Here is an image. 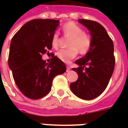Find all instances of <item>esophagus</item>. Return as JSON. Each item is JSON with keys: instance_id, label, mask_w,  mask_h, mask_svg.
I'll use <instances>...</instances> for the list:
<instances>
[{"instance_id": "1", "label": "esophagus", "mask_w": 128, "mask_h": 128, "mask_svg": "<svg viewBox=\"0 0 128 128\" xmlns=\"http://www.w3.org/2000/svg\"><path fill=\"white\" fill-rule=\"evenodd\" d=\"M70 70V67L68 66H66V71H67V72H69Z\"/></svg>"}]
</instances>
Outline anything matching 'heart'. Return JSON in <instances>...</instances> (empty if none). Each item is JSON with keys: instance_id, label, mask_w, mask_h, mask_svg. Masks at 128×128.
Wrapping results in <instances>:
<instances>
[{"instance_id": "1", "label": "heart", "mask_w": 128, "mask_h": 128, "mask_svg": "<svg viewBox=\"0 0 128 128\" xmlns=\"http://www.w3.org/2000/svg\"><path fill=\"white\" fill-rule=\"evenodd\" d=\"M62 31L65 37L70 38L68 47L67 49H62L57 53V56L64 63H70L78 56V51L81 54H86L91 48L92 38L88 33L84 32L80 26L73 22H68L62 26ZM51 42L53 47H58L60 44V36L54 33Z\"/></svg>"}]
</instances>
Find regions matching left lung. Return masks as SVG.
<instances>
[{"mask_svg": "<svg viewBox=\"0 0 128 128\" xmlns=\"http://www.w3.org/2000/svg\"><path fill=\"white\" fill-rule=\"evenodd\" d=\"M78 21L90 31L92 43L86 56L75 61L79 67L72 70L79 77L70 88L78 97L90 100L102 94L110 82L115 65L114 44L102 24L85 19Z\"/></svg>", "mask_w": 128, "mask_h": 128, "instance_id": "left-lung-1", "label": "left lung"}]
</instances>
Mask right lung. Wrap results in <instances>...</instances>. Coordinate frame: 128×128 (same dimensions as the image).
<instances>
[{
    "mask_svg": "<svg viewBox=\"0 0 128 128\" xmlns=\"http://www.w3.org/2000/svg\"><path fill=\"white\" fill-rule=\"evenodd\" d=\"M59 20L35 19L16 32L10 44L9 66L21 92L32 99L42 98L50 91L54 78L66 70L64 62L54 56L46 63L42 55L52 48L51 39Z\"/></svg>",
    "mask_w": 128,
    "mask_h": 128,
    "instance_id": "right-lung-1",
    "label": "right lung"
}]
</instances>
